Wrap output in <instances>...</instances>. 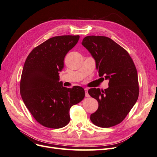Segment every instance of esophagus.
Masks as SVG:
<instances>
[{
	"label": "esophagus",
	"mask_w": 157,
	"mask_h": 157,
	"mask_svg": "<svg viewBox=\"0 0 157 157\" xmlns=\"http://www.w3.org/2000/svg\"><path fill=\"white\" fill-rule=\"evenodd\" d=\"M88 89L87 88H84V91H85V96H86V97H87V98H88L90 96H89V94H88Z\"/></svg>",
	"instance_id": "esophagus-1"
}]
</instances>
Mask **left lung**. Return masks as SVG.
Returning <instances> with one entry per match:
<instances>
[{"instance_id":"8db88e82","label":"left lung","mask_w":157,"mask_h":157,"mask_svg":"<svg viewBox=\"0 0 157 157\" xmlns=\"http://www.w3.org/2000/svg\"><path fill=\"white\" fill-rule=\"evenodd\" d=\"M82 44L96 61L99 77L109 80L107 89L88 90L99 105L90 120L99 127L115 126L124 119L138 98V78L134 61L125 49L109 37L87 36Z\"/></svg>"}]
</instances>
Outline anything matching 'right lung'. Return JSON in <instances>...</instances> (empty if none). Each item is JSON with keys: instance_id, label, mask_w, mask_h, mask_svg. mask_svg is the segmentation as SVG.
I'll return each instance as SVG.
<instances>
[{"instance_id": "obj_1", "label": "right lung", "mask_w": 157, "mask_h": 157, "mask_svg": "<svg viewBox=\"0 0 157 157\" xmlns=\"http://www.w3.org/2000/svg\"><path fill=\"white\" fill-rule=\"evenodd\" d=\"M79 35L50 38L35 47L27 56L20 81L23 102L42 126L61 128L70 121L69 110L85 96L83 88H67L59 82L64 58L79 40Z\"/></svg>"}]
</instances>
